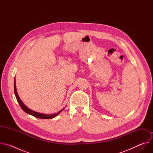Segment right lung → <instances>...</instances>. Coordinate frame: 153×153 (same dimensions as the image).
Segmentation results:
<instances>
[{
    "instance_id": "right-lung-1",
    "label": "right lung",
    "mask_w": 153,
    "mask_h": 153,
    "mask_svg": "<svg viewBox=\"0 0 153 153\" xmlns=\"http://www.w3.org/2000/svg\"><path fill=\"white\" fill-rule=\"evenodd\" d=\"M14 94H15V96H16V97L17 99V100L18 101L20 107L22 108V109L27 113L30 114V115H32L36 117H37V118H39V119H52V118H54L56 116H57L59 113H60L63 110V109H62V110H60V111H59L58 113L54 114H42V113H37V112H35L31 110H30V109H29L28 107H27L25 104L22 102V100H20V97H19L18 96V94H17V90H16V80L14 79Z\"/></svg>"
}]
</instances>
